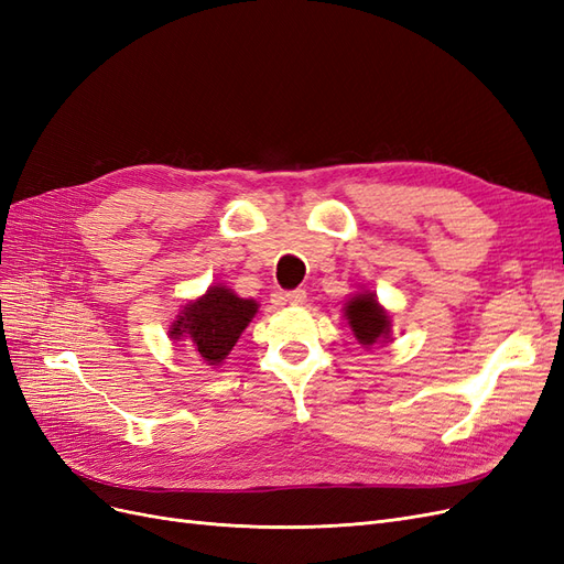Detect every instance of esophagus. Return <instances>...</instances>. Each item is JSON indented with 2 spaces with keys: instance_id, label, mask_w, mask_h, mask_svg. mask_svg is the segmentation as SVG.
<instances>
[{
  "instance_id": "obj_1",
  "label": "esophagus",
  "mask_w": 564,
  "mask_h": 564,
  "mask_svg": "<svg viewBox=\"0 0 564 564\" xmlns=\"http://www.w3.org/2000/svg\"><path fill=\"white\" fill-rule=\"evenodd\" d=\"M284 301L292 305H303L305 303V289H294V292H286Z\"/></svg>"
}]
</instances>
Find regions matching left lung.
I'll use <instances>...</instances> for the list:
<instances>
[{"instance_id": "left-lung-1", "label": "left lung", "mask_w": 564, "mask_h": 564, "mask_svg": "<svg viewBox=\"0 0 564 564\" xmlns=\"http://www.w3.org/2000/svg\"><path fill=\"white\" fill-rule=\"evenodd\" d=\"M346 319L348 327L352 329L355 338L360 340L362 346H373L379 340L390 338V315L383 305L377 301V294L362 292L355 294L346 305Z\"/></svg>"}]
</instances>
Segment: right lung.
Here are the masks:
<instances>
[{"label": "right lung", "mask_w": 564, "mask_h": 564, "mask_svg": "<svg viewBox=\"0 0 564 564\" xmlns=\"http://www.w3.org/2000/svg\"><path fill=\"white\" fill-rule=\"evenodd\" d=\"M256 313L259 303L253 299H240L232 289L214 284L207 294L183 305L169 336L183 338L207 365H220Z\"/></svg>", "instance_id": "add662e5"}]
</instances>
